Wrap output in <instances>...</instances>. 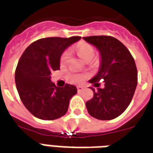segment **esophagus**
<instances>
[{
	"instance_id": "obj_1",
	"label": "esophagus",
	"mask_w": 153,
	"mask_h": 153,
	"mask_svg": "<svg viewBox=\"0 0 153 153\" xmlns=\"http://www.w3.org/2000/svg\"><path fill=\"white\" fill-rule=\"evenodd\" d=\"M84 86H81V85H78V86H76V89H77V91L78 92H81V91H82V90H84Z\"/></svg>"
}]
</instances>
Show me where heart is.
<instances>
[{"label": "heart", "instance_id": "heart-1", "mask_svg": "<svg viewBox=\"0 0 153 153\" xmlns=\"http://www.w3.org/2000/svg\"><path fill=\"white\" fill-rule=\"evenodd\" d=\"M76 53L81 59L84 60L85 62H86V61H90L93 59L94 54H95V51H94L93 46L90 45L81 44L76 47ZM69 57H70V52L68 51H64L60 56V65H65L68 61ZM85 77H86V75L84 73H76V72H70L67 76V78L70 82L76 83V84L83 82Z\"/></svg>", "mask_w": 153, "mask_h": 153}]
</instances>
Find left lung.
Wrapping results in <instances>:
<instances>
[{
    "label": "left lung",
    "mask_w": 153,
    "mask_h": 153,
    "mask_svg": "<svg viewBox=\"0 0 153 153\" xmlns=\"http://www.w3.org/2000/svg\"><path fill=\"white\" fill-rule=\"evenodd\" d=\"M97 48L101 57L100 70L90 82L94 96L85 105L93 117L107 121L122 114L130 105L138 83V72L134 58L117 39L109 36L83 37ZM100 81L103 87L99 88Z\"/></svg>",
    "instance_id": "1"
}]
</instances>
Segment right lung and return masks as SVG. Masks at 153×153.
I'll return each mask as SVG.
<instances>
[{
  "instance_id": "right-lung-1",
  "label": "right lung",
  "mask_w": 153,
  "mask_h": 153,
  "mask_svg": "<svg viewBox=\"0 0 153 153\" xmlns=\"http://www.w3.org/2000/svg\"><path fill=\"white\" fill-rule=\"evenodd\" d=\"M81 36L46 37L27 48L15 70V84L23 105L34 117L51 121L63 117L69 101L77 90L73 85L57 87L51 80V72L59 70L60 56Z\"/></svg>"
}]
</instances>
